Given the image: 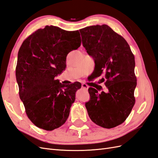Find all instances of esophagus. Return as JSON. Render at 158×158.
Masks as SVG:
<instances>
[{"instance_id": "esophagus-1", "label": "esophagus", "mask_w": 158, "mask_h": 158, "mask_svg": "<svg viewBox=\"0 0 158 158\" xmlns=\"http://www.w3.org/2000/svg\"><path fill=\"white\" fill-rule=\"evenodd\" d=\"M81 86H82V88L84 89H85V90H87L88 88H89L88 85H87V84H85V83H82Z\"/></svg>"}]
</instances>
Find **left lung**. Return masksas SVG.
<instances>
[{
  "label": "left lung",
  "mask_w": 158,
  "mask_h": 158,
  "mask_svg": "<svg viewBox=\"0 0 158 158\" xmlns=\"http://www.w3.org/2000/svg\"><path fill=\"white\" fill-rule=\"evenodd\" d=\"M79 31L83 47L94 59L97 77L104 73L107 89L99 94L98 89L89 88L88 115L101 127H115L127 118L135 102L134 55L125 39L107 25L87 27Z\"/></svg>",
  "instance_id": "1"
}]
</instances>
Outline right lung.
Returning a JSON list of instances; mask_svg holds the SVG:
<instances>
[{"label":"right lung","mask_w":158,"mask_h":158,"mask_svg":"<svg viewBox=\"0 0 158 158\" xmlns=\"http://www.w3.org/2000/svg\"><path fill=\"white\" fill-rule=\"evenodd\" d=\"M81 43L79 31L51 25L35 31L19 48L16 67L19 97L27 117L40 129L53 130L69 115L81 84L65 85L55 77L65 69L67 54Z\"/></svg>","instance_id":"1"}]
</instances>
